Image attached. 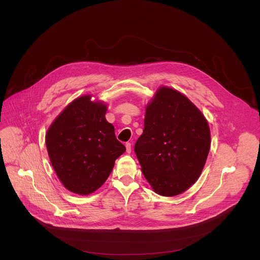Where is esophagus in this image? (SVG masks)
I'll list each match as a JSON object with an SVG mask.
<instances>
[{"mask_svg": "<svg viewBox=\"0 0 260 260\" xmlns=\"http://www.w3.org/2000/svg\"><path fill=\"white\" fill-rule=\"evenodd\" d=\"M125 147H126V152L131 153L132 152V144L131 143H126Z\"/></svg>", "mask_w": 260, "mask_h": 260, "instance_id": "obj_1", "label": "esophagus"}]
</instances>
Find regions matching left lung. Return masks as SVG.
Instances as JSON below:
<instances>
[{
	"label": "left lung",
	"mask_w": 260,
	"mask_h": 260,
	"mask_svg": "<svg viewBox=\"0 0 260 260\" xmlns=\"http://www.w3.org/2000/svg\"><path fill=\"white\" fill-rule=\"evenodd\" d=\"M211 145L207 119L181 92L161 86L146 107L135 152L146 180L164 197L187 190L199 179Z\"/></svg>",
	"instance_id": "obj_1"
}]
</instances>
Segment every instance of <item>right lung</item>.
Here are the masks:
<instances>
[{
	"instance_id": "1",
	"label": "right lung",
	"mask_w": 260,
	"mask_h": 260,
	"mask_svg": "<svg viewBox=\"0 0 260 260\" xmlns=\"http://www.w3.org/2000/svg\"><path fill=\"white\" fill-rule=\"evenodd\" d=\"M82 95L68 105L46 134L51 165L63 186L87 196L105 183L125 147L105 114L107 106Z\"/></svg>"
}]
</instances>
